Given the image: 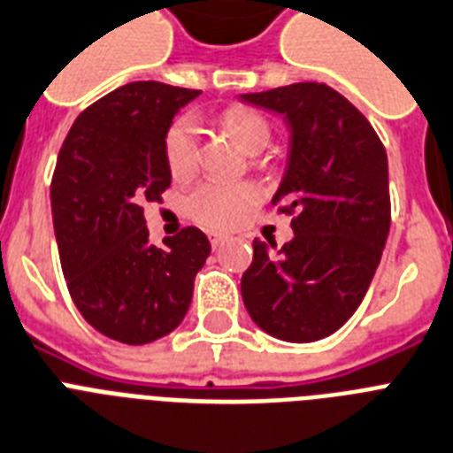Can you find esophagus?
Masks as SVG:
<instances>
[{
    "label": "esophagus",
    "mask_w": 453,
    "mask_h": 453,
    "mask_svg": "<svg viewBox=\"0 0 453 453\" xmlns=\"http://www.w3.org/2000/svg\"><path fill=\"white\" fill-rule=\"evenodd\" d=\"M227 234H211V237H209V242H211V246H214V249H220V246L226 244L227 242Z\"/></svg>",
    "instance_id": "obj_1"
}]
</instances>
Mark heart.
Segmentation results:
<instances>
[{"mask_svg": "<svg viewBox=\"0 0 453 453\" xmlns=\"http://www.w3.org/2000/svg\"><path fill=\"white\" fill-rule=\"evenodd\" d=\"M223 125L249 153H260L270 146V123L260 113L233 106L223 113ZM165 163L176 181L193 174L200 163V130L193 116H179L165 134ZM258 202V190L251 183L204 181L186 197V211L195 223L211 230H227L249 214Z\"/></svg>", "mask_w": 453, "mask_h": 453, "instance_id": "heart-1", "label": "heart"}]
</instances>
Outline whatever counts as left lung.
<instances>
[{
	"label": "left lung",
	"instance_id": "1",
	"mask_svg": "<svg viewBox=\"0 0 453 453\" xmlns=\"http://www.w3.org/2000/svg\"><path fill=\"white\" fill-rule=\"evenodd\" d=\"M281 113L290 130L286 174L272 204L293 214V239H256L242 274L253 323L284 342H316L340 330L363 303L388 227V160L363 113L326 83H293L242 95Z\"/></svg>",
	"mask_w": 453,
	"mask_h": 453
}]
</instances>
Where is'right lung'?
<instances>
[{
    "label": "right lung",
    "mask_w": 453,
    "mask_h": 453,
    "mask_svg": "<svg viewBox=\"0 0 453 453\" xmlns=\"http://www.w3.org/2000/svg\"><path fill=\"white\" fill-rule=\"evenodd\" d=\"M197 95L157 81L116 88L73 120L55 165L50 207L69 296L123 344L156 342L183 321L211 253L197 227L149 244L143 219V202H163L172 183L165 134Z\"/></svg>",
    "instance_id": "add662e5"
}]
</instances>
